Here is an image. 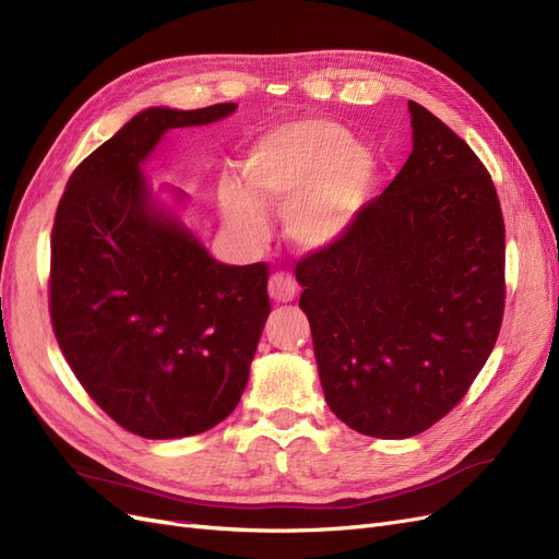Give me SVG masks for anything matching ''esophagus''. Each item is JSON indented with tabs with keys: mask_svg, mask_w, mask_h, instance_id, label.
Wrapping results in <instances>:
<instances>
[{
	"mask_svg": "<svg viewBox=\"0 0 559 559\" xmlns=\"http://www.w3.org/2000/svg\"><path fill=\"white\" fill-rule=\"evenodd\" d=\"M267 292H270V298H273V300L289 302V300L296 298L298 286H296V280L289 273H275L267 282Z\"/></svg>",
	"mask_w": 559,
	"mask_h": 559,
	"instance_id": "1",
	"label": "esophagus"
}]
</instances>
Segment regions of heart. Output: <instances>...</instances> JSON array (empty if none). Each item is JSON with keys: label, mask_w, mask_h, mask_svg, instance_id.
Wrapping results in <instances>:
<instances>
[{"label": "heart", "mask_w": 559, "mask_h": 559, "mask_svg": "<svg viewBox=\"0 0 559 559\" xmlns=\"http://www.w3.org/2000/svg\"><path fill=\"white\" fill-rule=\"evenodd\" d=\"M242 186L222 181L228 226L251 245L267 238L265 212H286V233L302 249H321L357 222L376 160L329 121H298L265 132L242 156Z\"/></svg>", "instance_id": "heart-1"}]
</instances>
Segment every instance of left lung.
I'll list each match as a JSON object with an SVG mask.
<instances>
[{"instance_id": "left-lung-1", "label": "left lung", "mask_w": 559, "mask_h": 559, "mask_svg": "<svg viewBox=\"0 0 559 559\" xmlns=\"http://www.w3.org/2000/svg\"><path fill=\"white\" fill-rule=\"evenodd\" d=\"M413 154L335 242L296 265L329 408L354 431L411 438L460 403L492 354L506 228L473 148L417 103Z\"/></svg>"}]
</instances>
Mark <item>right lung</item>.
<instances>
[{
    "label": "right lung",
    "instance_id": "right-lung-1",
    "mask_svg": "<svg viewBox=\"0 0 559 559\" xmlns=\"http://www.w3.org/2000/svg\"><path fill=\"white\" fill-rule=\"evenodd\" d=\"M233 103L138 114L72 173L50 235L48 310L88 396L126 431L165 441L238 405L270 314L267 263L224 265L148 205L142 160L173 128Z\"/></svg>",
    "mask_w": 559,
    "mask_h": 559
}]
</instances>
